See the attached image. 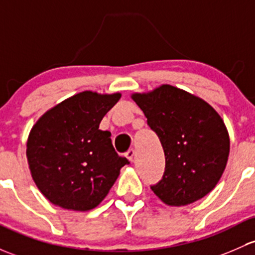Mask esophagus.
I'll use <instances>...</instances> for the list:
<instances>
[{
  "label": "esophagus",
  "instance_id": "esophagus-1",
  "mask_svg": "<svg viewBox=\"0 0 255 255\" xmlns=\"http://www.w3.org/2000/svg\"><path fill=\"white\" fill-rule=\"evenodd\" d=\"M126 156H127V159H129L130 161L133 160V156H134V150L133 149H129L127 152H126Z\"/></svg>",
  "mask_w": 255,
  "mask_h": 255
}]
</instances>
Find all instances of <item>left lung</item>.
I'll return each mask as SVG.
<instances>
[{
    "label": "left lung",
    "mask_w": 255,
    "mask_h": 255,
    "mask_svg": "<svg viewBox=\"0 0 255 255\" xmlns=\"http://www.w3.org/2000/svg\"><path fill=\"white\" fill-rule=\"evenodd\" d=\"M165 152V171L152 192L168 205H187L214 189L226 167L230 138L224 121L204 100L161 85L134 94Z\"/></svg>",
    "instance_id": "8db88e82"
}]
</instances>
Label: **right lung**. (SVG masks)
<instances>
[{
    "label": "right lung",
    "mask_w": 255,
    "mask_h": 255,
    "mask_svg": "<svg viewBox=\"0 0 255 255\" xmlns=\"http://www.w3.org/2000/svg\"><path fill=\"white\" fill-rule=\"evenodd\" d=\"M121 94L83 92L62 101L36 122L29 134L26 157L37 188L52 204L87 211L103 202L129 163L115 150L101 120Z\"/></svg>",
    "instance_id": "add662e5"
}]
</instances>
